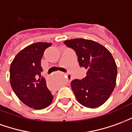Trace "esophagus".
I'll return each mask as SVG.
<instances>
[{
	"label": "esophagus",
	"instance_id": "1",
	"mask_svg": "<svg viewBox=\"0 0 132 132\" xmlns=\"http://www.w3.org/2000/svg\"><path fill=\"white\" fill-rule=\"evenodd\" d=\"M66 76H67V79H68V81H71L72 80V77H71V75L70 74V73H67L66 74Z\"/></svg>",
	"mask_w": 132,
	"mask_h": 132
}]
</instances>
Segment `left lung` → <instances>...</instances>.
<instances>
[{"label": "left lung", "instance_id": "1", "mask_svg": "<svg viewBox=\"0 0 132 132\" xmlns=\"http://www.w3.org/2000/svg\"><path fill=\"white\" fill-rule=\"evenodd\" d=\"M63 43L76 52L80 67L87 69L86 77L71 83L76 99L86 108L100 107L116 85L117 69L112 55L102 44L90 39L78 38Z\"/></svg>", "mask_w": 132, "mask_h": 132}]
</instances>
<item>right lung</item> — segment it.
Segmentation results:
<instances>
[{
    "mask_svg": "<svg viewBox=\"0 0 132 132\" xmlns=\"http://www.w3.org/2000/svg\"><path fill=\"white\" fill-rule=\"evenodd\" d=\"M51 45L47 42L30 44L19 52L10 64V83L13 91L24 105L35 110L47 108L53 100L45 78L41 76V60Z\"/></svg>",
    "mask_w": 132,
    "mask_h": 132,
    "instance_id": "right-lung-1",
    "label": "right lung"
}]
</instances>
